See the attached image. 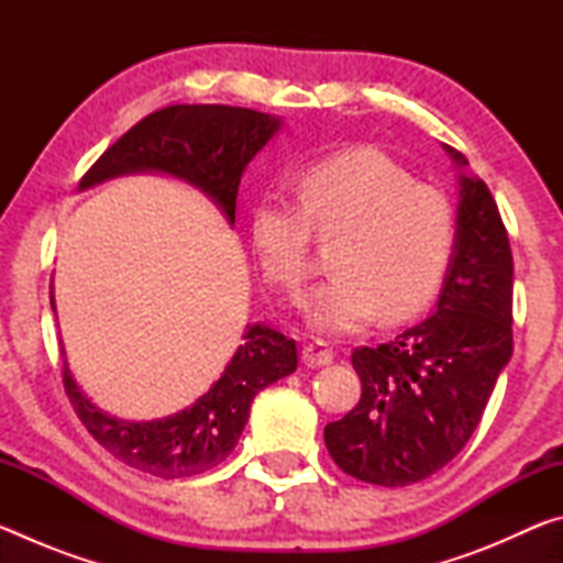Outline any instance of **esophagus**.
Listing matches in <instances>:
<instances>
[{"label": "esophagus", "mask_w": 563, "mask_h": 563, "mask_svg": "<svg viewBox=\"0 0 563 563\" xmlns=\"http://www.w3.org/2000/svg\"><path fill=\"white\" fill-rule=\"evenodd\" d=\"M332 357H335V352L328 345L325 340H312L308 345L302 347V362L308 367H322V365H330Z\"/></svg>", "instance_id": "34e87169"}]
</instances>
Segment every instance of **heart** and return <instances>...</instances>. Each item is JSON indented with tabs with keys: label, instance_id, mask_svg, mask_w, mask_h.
<instances>
[{
	"label": "heart",
	"instance_id": "1",
	"mask_svg": "<svg viewBox=\"0 0 563 563\" xmlns=\"http://www.w3.org/2000/svg\"><path fill=\"white\" fill-rule=\"evenodd\" d=\"M298 206L265 196L251 213V241L275 288L295 295L308 273L310 231H342L330 280L302 298V318L322 335H350L379 312L407 320L432 300L456 241L454 206L440 188L415 184L375 148H352L305 166Z\"/></svg>",
	"mask_w": 563,
	"mask_h": 563
}]
</instances>
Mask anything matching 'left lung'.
<instances>
[{
    "label": "left lung",
    "mask_w": 563,
    "mask_h": 563,
    "mask_svg": "<svg viewBox=\"0 0 563 563\" xmlns=\"http://www.w3.org/2000/svg\"><path fill=\"white\" fill-rule=\"evenodd\" d=\"M442 148L456 166L460 203L440 298L395 340L352 352L360 402L325 427L340 470L379 487L422 482L462 452L514 350L507 228L470 161Z\"/></svg>",
    "instance_id": "8db88e82"
}]
</instances>
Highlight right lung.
Masks as SVG:
<instances>
[{"label": "right lung", "instance_id": "obj_1", "mask_svg": "<svg viewBox=\"0 0 563 563\" xmlns=\"http://www.w3.org/2000/svg\"><path fill=\"white\" fill-rule=\"evenodd\" d=\"M280 126V117L253 109L176 103L123 133L81 178L79 190L126 174H164L201 190L233 225L243 170ZM52 310L56 316L54 285ZM62 357L64 389L93 440L123 464L161 479L196 476L221 464L241 440L255 395L298 367L295 340L255 322L245 328L223 375L194 405L151 422H129L93 405L74 379L64 347Z\"/></svg>", "mask_w": 563, "mask_h": 563}]
</instances>
